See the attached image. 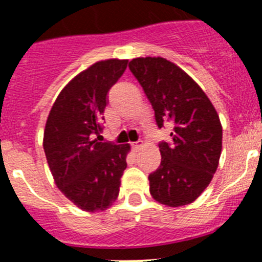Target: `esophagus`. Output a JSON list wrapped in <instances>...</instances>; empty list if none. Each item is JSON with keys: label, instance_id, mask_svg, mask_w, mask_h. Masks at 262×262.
Listing matches in <instances>:
<instances>
[{"label": "esophagus", "instance_id": "34e87169", "mask_svg": "<svg viewBox=\"0 0 262 262\" xmlns=\"http://www.w3.org/2000/svg\"><path fill=\"white\" fill-rule=\"evenodd\" d=\"M143 147V142L142 140H139V142H136V143H134L133 144V148L134 149H135V151H139V149H140V148Z\"/></svg>", "mask_w": 262, "mask_h": 262}]
</instances>
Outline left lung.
Listing matches in <instances>:
<instances>
[{
	"mask_svg": "<svg viewBox=\"0 0 262 262\" xmlns=\"http://www.w3.org/2000/svg\"><path fill=\"white\" fill-rule=\"evenodd\" d=\"M155 110L157 126L170 120L172 144H159L161 164L151 173L149 193L169 207L193 203L211 182L222 152V124L195 81L164 57H136L128 64Z\"/></svg>",
	"mask_w": 262,
	"mask_h": 262,
	"instance_id": "8db88e82",
	"label": "left lung"
}]
</instances>
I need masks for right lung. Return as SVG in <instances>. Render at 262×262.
I'll use <instances>...</instances> for the list:
<instances>
[{
    "label": "right lung",
    "mask_w": 262,
    "mask_h": 262,
    "mask_svg": "<svg viewBox=\"0 0 262 262\" xmlns=\"http://www.w3.org/2000/svg\"><path fill=\"white\" fill-rule=\"evenodd\" d=\"M128 60L108 59L72 78L46 122L43 148L55 184L78 209L103 211L118 198L129 144L98 142L110 88Z\"/></svg>",
    "instance_id": "right-lung-1"
}]
</instances>
